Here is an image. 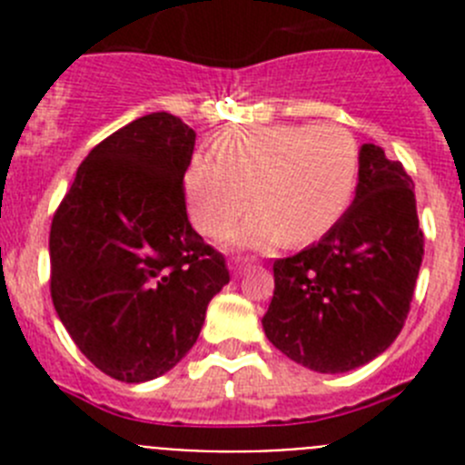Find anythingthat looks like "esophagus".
<instances>
[{
    "label": "esophagus",
    "instance_id": "obj_1",
    "mask_svg": "<svg viewBox=\"0 0 465 465\" xmlns=\"http://www.w3.org/2000/svg\"><path fill=\"white\" fill-rule=\"evenodd\" d=\"M246 265H249V261H237L235 265H230V270H232V274H242L246 270Z\"/></svg>",
    "mask_w": 465,
    "mask_h": 465
}]
</instances>
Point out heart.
I'll return each instance as SVG.
<instances>
[{"label":"heart","mask_w":465,"mask_h":465,"mask_svg":"<svg viewBox=\"0 0 465 465\" xmlns=\"http://www.w3.org/2000/svg\"><path fill=\"white\" fill-rule=\"evenodd\" d=\"M213 155H195L186 172L191 219L204 235H228L230 246L256 249L283 240L310 244L338 225L354 197L359 151L340 125H268L228 130Z\"/></svg>","instance_id":"1"}]
</instances>
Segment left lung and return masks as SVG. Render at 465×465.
I'll list each match as a JSON object with an SVG mask.
<instances>
[{"mask_svg": "<svg viewBox=\"0 0 465 465\" xmlns=\"http://www.w3.org/2000/svg\"><path fill=\"white\" fill-rule=\"evenodd\" d=\"M421 258L412 179L381 146L363 143L351 207L316 244L274 262L262 331L310 371H356L398 338Z\"/></svg>", "mask_w": 465, "mask_h": 465, "instance_id": "1", "label": "left lung"}]
</instances>
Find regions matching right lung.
<instances>
[{
	"label": "right lung",
	"instance_id": "obj_1",
	"mask_svg": "<svg viewBox=\"0 0 465 465\" xmlns=\"http://www.w3.org/2000/svg\"><path fill=\"white\" fill-rule=\"evenodd\" d=\"M193 146L182 118H137L90 151L53 216L57 316L85 359L125 384L172 371L230 282L223 256L188 221Z\"/></svg>",
	"mask_w": 465,
	"mask_h": 465
}]
</instances>
